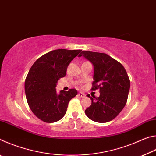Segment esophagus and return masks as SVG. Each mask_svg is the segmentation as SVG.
I'll use <instances>...</instances> for the list:
<instances>
[{"label": "esophagus", "instance_id": "34e87169", "mask_svg": "<svg viewBox=\"0 0 156 156\" xmlns=\"http://www.w3.org/2000/svg\"><path fill=\"white\" fill-rule=\"evenodd\" d=\"M78 97H80V98H84L85 95H84L83 93H79L78 94Z\"/></svg>", "mask_w": 156, "mask_h": 156}]
</instances>
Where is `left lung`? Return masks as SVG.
<instances>
[{
    "mask_svg": "<svg viewBox=\"0 0 156 156\" xmlns=\"http://www.w3.org/2000/svg\"><path fill=\"white\" fill-rule=\"evenodd\" d=\"M84 56L94 65L91 90L100 89V96H87L91 105L85 114L91 120L104 123L112 120L123 109L130 89V80L122 65L104 53L83 51Z\"/></svg>",
    "mask_w": 156,
    "mask_h": 156,
    "instance_id": "8db88e82",
    "label": "left lung"
}]
</instances>
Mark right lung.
<instances>
[{"label": "right lung", "mask_w": 156, "mask_h": 156, "mask_svg": "<svg viewBox=\"0 0 156 156\" xmlns=\"http://www.w3.org/2000/svg\"><path fill=\"white\" fill-rule=\"evenodd\" d=\"M82 50H53L36 60L25 82V91L31 112L44 122H55L65 115L68 103L78 94L75 89L56 92V84L65 77L71 61Z\"/></svg>", "instance_id": "obj_1"}]
</instances>
